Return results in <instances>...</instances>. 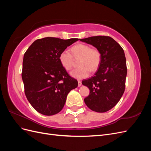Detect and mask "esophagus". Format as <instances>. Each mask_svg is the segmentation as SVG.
<instances>
[{"instance_id": "obj_1", "label": "esophagus", "mask_w": 151, "mask_h": 151, "mask_svg": "<svg viewBox=\"0 0 151 151\" xmlns=\"http://www.w3.org/2000/svg\"><path fill=\"white\" fill-rule=\"evenodd\" d=\"M81 84H82L81 81H79V80H78V86H79H79H81Z\"/></svg>"}]
</instances>
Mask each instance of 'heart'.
<instances>
[{"label":"heart","instance_id":"heart-1","mask_svg":"<svg viewBox=\"0 0 151 151\" xmlns=\"http://www.w3.org/2000/svg\"><path fill=\"white\" fill-rule=\"evenodd\" d=\"M71 52L75 57H81L78 68H76L70 73V76L76 79H81L88 77L91 70H97L101 63V53L98 50L91 48L89 45L77 44L71 48ZM58 60L61 65L65 70L72 68L73 57L68 50H63L58 56Z\"/></svg>","mask_w":151,"mask_h":151}]
</instances>
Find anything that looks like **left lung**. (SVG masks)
Instances as JSON below:
<instances>
[{"label": "left lung", "mask_w": 151, "mask_h": 151, "mask_svg": "<svg viewBox=\"0 0 151 151\" xmlns=\"http://www.w3.org/2000/svg\"><path fill=\"white\" fill-rule=\"evenodd\" d=\"M80 41L93 45L101 56L94 76L82 82L90 91L84 102L94 111H108L120 101L125 91L127 69L124 51L109 36H91Z\"/></svg>", "instance_id": "1"}]
</instances>
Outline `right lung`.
Segmentation results:
<instances>
[{"label": "right lung", "mask_w": 151, "mask_h": 151, "mask_svg": "<svg viewBox=\"0 0 151 151\" xmlns=\"http://www.w3.org/2000/svg\"><path fill=\"white\" fill-rule=\"evenodd\" d=\"M79 39L36 40L24 55L22 79L28 101L36 111L51 116L60 112L67 94L78 86L58 60L60 53Z\"/></svg>", "instance_id": "right-lung-1"}]
</instances>
